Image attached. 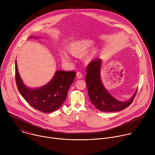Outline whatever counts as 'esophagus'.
<instances>
[{
    "label": "esophagus",
    "instance_id": "1",
    "mask_svg": "<svg viewBox=\"0 0 155 155\" xmlns=\"http://www.w3.org/2000/svg\"><path fill=\"white\" fill-rule=\"evenodd\" d=\"M76 75H77V77L78 78H81L83 77V75H82V74H81L80 72H77Z\"/></svg>",
    "mask_w": 155,
    "mask_h": 155
}]
</instances>
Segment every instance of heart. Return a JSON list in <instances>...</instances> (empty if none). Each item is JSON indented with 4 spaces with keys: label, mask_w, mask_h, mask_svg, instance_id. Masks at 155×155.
<instances>
[{
    "label": "heart",
    "mask_w": 155,
    "mask_h": 155,
    "mask_svg": "<svg viewBox=\"0 0 155 155\" xmlns=\"http://www.w3.org/2000/svg\"><path fill=\"white\" fill-rule=\"evenodd\" d=\"M93 41L88 39L75 41L71 44L69 47V51L74 56H80L89 51L93 47ZM61 57L64 61L69 60L68 54L65 53H62L61 54Z\"/></svg>",
    "instance_id": "heart-1"
}]
</instances>
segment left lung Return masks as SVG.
<instances>
[{
    "instance_id": "left-lung-1",
    "label": "left lung",
    "mask_w": 155,
    "mask_h": 155,
    "mask_svg": "<svg viewBox=\"0 0 155 155\" xmlns=\"http://www.w3.org/2000/svg\"><path fill=\"white\" fill-rule=\"evenodd\" d=\"M102 61L96 59L91 62L86 69L85 78L87 89L91 103L102 112H118L129 107L136 95L126 102H121L110 95L104 87L100 75Z\"/></svg>"
}]
</instances>
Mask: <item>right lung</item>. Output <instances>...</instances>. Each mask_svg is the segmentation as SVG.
Segmentation results:
<instances>
[{
	"label": "right lung",
	"mask_w": 155,
	"mask_h": 155,
	"mask_svg": "<svg viewBox=\"0 0 155 155\" xmlns=\"http://www.w3.org/2000/svg\"><path fill=\"white\" fill-rule=\"evenodd\" d=\"M75 71H58L47 84L37 89H30L25 85L21 78L16 61L15 78L19 92L31 106L43 113L54 112L62 105L75 80Z\"/></svg>",
	"instance_id": "1"
}]
</instances>
